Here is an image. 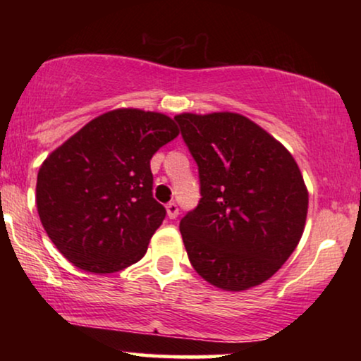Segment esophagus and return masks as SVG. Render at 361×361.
<instances>
[{
	"instance_id": "esophagus-1",
	"label": "esophagus",
	"mask_w": 361,
	"mask_h": 361,
	"mask_svg": "<svg viewBox=\"0 0 361 361\" xmlns=\"http://www.w3.org/2000/svg\"><path fill=\"white\" fill-rule=\"evenodd\" d=\"M166 212H167V216H169L171 220H176L177 215H179V207H177L174 202H171V204L166 205Z\"/></svg>"
}]
</instances>
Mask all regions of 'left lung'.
<instances>
[{"mask_svg":"<svg viewBox=\"0 0 361 361\" xmlns=\"http://www.w3.org/2000/svg\"><path fill=\"white\" fill-rule=\"evenodd\" d=\"M174 120L200 174L202 199L180 220L190 264L231 293L263 284L304 233L309 192L298 162L240 113H179Z\"/></svg>","mask_w":361,"mask_h":361,"instance_id":"8db88e82","label":"left lung"}]
</instances>
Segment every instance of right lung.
<instances>
[{
  "label": "right lung",
  "instance_id": "add662e5",
  "mask_svg": "<svg viewBox=\"0 0 361 361\" xmlns=\"http://www.w3.org/2000/svg\"><path fill=\"white\" fill-rule=\"evenodd\" d=\"M179 133L164 113L116 108L46 157L37 172V214L63 258L108 274L146 255L166 216L152 197L149 162Z\"/></svg>",
  "mask_w": 361,
  "mask_h": 361
}]
</instances>
